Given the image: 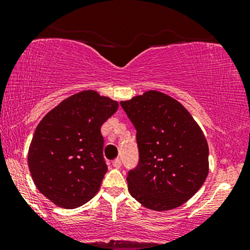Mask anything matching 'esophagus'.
Here are the masks:
<instances>
[{"label": "esophagus", "mask_w": 250, "mask_h": 250, "mask_svg": "<svg viewBox=\"0 0 250 250\" xmlns=\"http://www.w3.org/2000/svg\"><path fill=\"white\" fill-rule=\"evenodd\" d=\"M113 167L116 168V169L121 168V160H120V159L114 160V161H113Z\"/></svg>", "instance_id": "34e87169"}]
</instances>
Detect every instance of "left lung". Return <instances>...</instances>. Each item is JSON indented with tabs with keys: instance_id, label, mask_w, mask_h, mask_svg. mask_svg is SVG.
Listing matches in <instances>:
<instances>
[{
	"instance_id": "obj_1",
	"label": "left lung",
	"mask_w": 250,
	"mask_h": 250,
	"mask_svg": "<svg viewBox=\"0 0 250 250\" xmlns=\"http://www.w3.org/2000/svg\"><path fill=\"white\" fill-rule=\"evenodd\" d=\"M135 129L140 162L129 171L128 190L143 207L163 211L193 197L209 171L202 129L179 101L157 90L121 101Z\"/></svg>"
}]
</instances>
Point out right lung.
Returning <instances> with one entry per match:
<instances>
[{"instance_id":"obj_1","label":"right lung","mask_w":250,"mask_h":250,"mask_svg":"<svg viewBox=\"0 0 250 250\" xmlns=\"http://www.w3.org/2000/svg\"><path fill=\"white\" fill-rule=\"evenodd\" d=\"M119 103L95 90L63 100L36 127L28 167L41 193L59 207L73 209L93 199L107 173L101 127Z\"/></svg>"}]
</instances>
